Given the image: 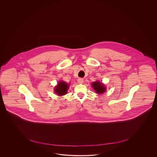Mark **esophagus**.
Masks as SVG:
<instances>
[{"label": "esophagus", "mask_w": 157, "mask_h": 157, "mask_svg": "<svg viewBox=\"0 0 157 157\" xmlns=\"http://www.w3.org/2000/svg\"><path fill=\"white\" fill-rule=\"evenodd\" d=\"M78 82L79 84H82V83H83V79L82 78H79L78 79Z\"/></svg>", "instance_id": "esophagus-1"}]
</instances>
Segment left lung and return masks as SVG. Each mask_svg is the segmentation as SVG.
<instances>
[{
	"label": "left lung",
	"mask_w": 157,
	"mask_h": 157,
	"mask_svg": "<svg viewBox=\"0 0 157 157\" xmlns=\"http://www.w3.org/2000/svg\"><path fill=\"white\" fill-rule=\"evenodd\" d=\"M92 87L96 91V93H97L98 94H101L104 93L106 89L105 86L101 82H93L92 84Z\"/></svg>",
	"instance_id": "left-lung-1"
}]
</instances>
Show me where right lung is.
Masks as SVG:
<instances>
[{"label":"right lung","mask_w":157,"mask_h":157,"mask_svg":"<svg viewBox=\"0 0 157 157\" xmlns=\"http://www.w3.org/2000/svg\"><path fill=\"white\" fill-rule=\"evenodd\" d=\"M68 87L69 85H67V83L65 82H59V83H58L57 84V86L55 87V90L56 93L58 95H65L67 92Z\"/></svg>","instance_id":"right-lung-1"}]
</instances>
